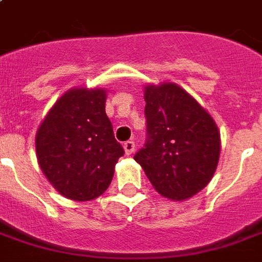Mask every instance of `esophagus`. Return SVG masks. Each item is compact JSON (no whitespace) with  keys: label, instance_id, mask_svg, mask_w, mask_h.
I'll return each instance as SVG.
<instances>
[{"label":"esophagus","instance_id":"obj_1","mask_svg":"<svg viewBox=\"0 0 262 262\" xmlns=\"http://www.w3.org/2000/svg\"><path fill=\"white\" fill-rule=\"evenodd\" d=\"M123 149H125V154H126V155H130V154L135 152V149H136L135 141H133V140L126 141V143L123 144Z\"/></svg>","mask_w":262,"mask_h":262}]
</instances>
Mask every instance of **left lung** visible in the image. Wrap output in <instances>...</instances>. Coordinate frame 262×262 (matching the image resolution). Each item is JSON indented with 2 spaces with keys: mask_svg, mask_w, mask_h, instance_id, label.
<instances>
[{
  "mask_svg": "<svg viewBox=\"0 0 262 262\" xmlns=\"http://www.w3.org/2000/svg\"><path fill=\"white\" fill-rule=\"evenodd\" d=\"M147 140L135 161L158 192L184 201L209 184L219 163L213 118L176 83L145 86Z\"/></svg>",
  "mask_w": 262,
  "mask_h": 262,
  "instance_id": "obj_1",
  "label": "left lung"
}]
</instances>
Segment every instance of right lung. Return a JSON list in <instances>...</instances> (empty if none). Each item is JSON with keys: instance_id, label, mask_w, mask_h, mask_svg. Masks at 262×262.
I'll use <instances>...</instances> for the list:
<instances>
[{"instance_id": "obj_1", "label": "right lung", "mask_w": 262, "mask_h": 262, "mask_svg": "<svg viewBox=\"0 0 262 262\" xmlns=\"http://www.w3.org/2000/svg\"><path fill=\"white\" fill-rule=\"evenodd\" d=\"M41 170L73 201H92L108 188L122 145L105 114V91L78 88L60 97L35 137Z\"/></svg>"}]
</instances>
